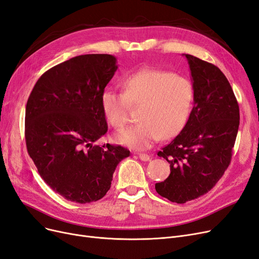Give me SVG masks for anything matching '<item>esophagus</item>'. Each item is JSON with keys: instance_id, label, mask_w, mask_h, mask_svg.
Returning <instances> with one entry per match:
<instances>
[{"instance_id": "esophagus-1", "label": "esophagus", "mask_w": 259, "mask_h": 259, "mask_svg": "<svg viewBox=\"0 0 259 259\" xmlns=\"http://www.w3.org/2000/svg\"><path fill=\"white\" fill-rule=\"evenodd\" d=\"M138 156H139V158H140L142 161H148L149 160V155H147V154L140 153V154H138Z\"/></svg>"}]
</instances>
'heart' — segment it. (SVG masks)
I'll return each mask as SVG.
<instances>
[{
	"label": "heart",
	"instance_id": "b5f03b06",
	"mask_svg": "<svg viewBox=\"0 0 259 259\" xmlns=\"http://www.w3.org/2000/svg\"><path fill=\"white\" fill-rule=\"evenodd\" d=\"M124 91L104 90L101 103L105 117L115 128L129 122L131 106L139 108L142 121L119 131L117 143L135 149H146L161 138L177 137L185 128L194 103L190 80L169 71L143 70L124 80Z\"/></svg>",
	"mask_w": 259,
	"mask_h": 259
}]
</instances>
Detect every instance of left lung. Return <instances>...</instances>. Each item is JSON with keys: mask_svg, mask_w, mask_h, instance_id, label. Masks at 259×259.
<instances>
[{"mask_svg": "<svg viewBox=\"0 0 259 259\" xmlns=\"http://www.w3.org/2000/svg\"><path fill=\"white\" fill-rule=\"evenodd\" d=\"M194 87V107L185 128L158 156L170 163V175L156 191L185 203L211 190L231 161L240 123L239 104L218 66L185 55Z\"/></svg>", "mask_w": 259, "mask_h": 259, "instance_id": "8db88e82", "label": "left lung"}]
</instances>
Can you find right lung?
Returning <instances> with one entry per match:
<instances>
[{"label":"right lung","mask_w":259,"mask_h":259,"mask_svg":"<svg viewBox=\"0 0 259 259\" xmlns=\"http://www.w3.org/2000/svg\"><path fill=\"white\" fill-rule=\"evenodd\" d=\"M116 70L112 55L74 57L41 75L28 99V153L40 178L69 201L103 198L116 166L130 155L120 145L95 144L107 131L101 97Z\"/></svg>","instance_id":"right-lung-1"}]
</instances>
